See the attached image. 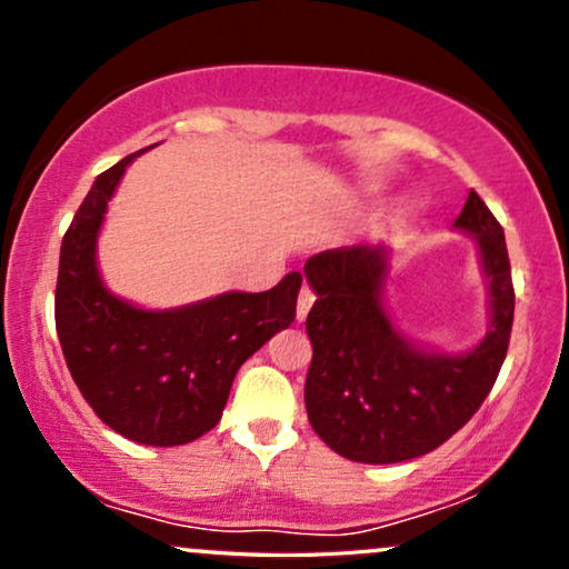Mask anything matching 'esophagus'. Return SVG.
Wrapping results in <instances>:
<instances>
[{"label": "esophagus", "instance_id": "esophagus-1", "mask_svg": "<svg viewBox=\"0 0 569 569\" xmlns=\"http://www.w3.org/2000/svg\"><path fill=\"white\" fill-rule=\"evenodd\" d=\"M312 302H316V293H312L307 286H302V291H299V299H297V321L302 323L307 318V312H310Z\"/></svg>", "mask_w": 569, "mask_h": 569}]
</instances>
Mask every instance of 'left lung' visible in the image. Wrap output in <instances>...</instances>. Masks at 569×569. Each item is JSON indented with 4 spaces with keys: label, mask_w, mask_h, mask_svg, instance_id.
Returning a JSON list of instances; mask_svg holds the SVG:
<instances>
[{
    "label": "left lung",
    "mask_w": 569,
    "mask_h": 569,
    "mask_svg": "<svg viewBox=\"0 0 569 569\" xmlns=\"http://www.w3.org/2000/svg\"><path fill=\"white\" fill-rule=\"evenodd\" d=\"M452 230L471 234L487 283V335L452 352L403 335L385 307L393 248H331L307 259L316 291L307 312L312 363L305 382L310 426L337 455L369 466L433 452L485 403L506 361L513 286L506 234L468 192Z\"/></svg>",
    "instance_id": "1"
}]
</instances>
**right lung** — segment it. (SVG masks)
I'll use <instances>...</instances> for the list:
<instances>
[{
	"label": "right lung",
	"instance_id": "add662e5",
	"mask_svg": "<svg viewBox=\"0 0 569 569\" xmlns=\"http://www.w3.org/2000/svg\"><path fill=\"white\" fill-rule=\"evenodd\" d=\"M152 147L98 176L71 219L56 329L77 388L109 428L147 447H179L217 428L238 369L293 323L302 272L270 291H224L179 307H141L109 289L98 238L128 166Z\"/></svg>",
	"mask_w": 569,
	"mask_h": 569
}]
</instances>
